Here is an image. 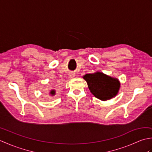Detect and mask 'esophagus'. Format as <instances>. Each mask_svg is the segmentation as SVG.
I'll return each mask as SVG.
<instances>
[{"label": "esophagus", "mask_w": 152, "mask_h": 152, "mask_svg": "<svg viewBox=\"0 0 152 152\" xmlns=\"http://www.w3.org/2000/svg\"><path fill=\"white\" fill-rule=\"evenodd\" d=\"M74 76H75V73H74V72H70L69 74V78H73V77H74Z\"/></svg>", "instance_id": "34e87169"}]
</instances>
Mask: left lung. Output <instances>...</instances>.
<instances>
[{
  "label": "left lung",
  "instance_id": "left-lung-1",
  "mask_svg": "<svg viewBox=\"0 0 152 152\" xmlns=\"http://www.w3.org/2000/svg\"><path fill=\"white\" fill-rule=\"evenodd\" d=\"M88 83V88L95 97L106 101L118 94L120 83L117 78H112L101 72L87 74L83 76Z\"/></svg>",
  "mask_w": 152,
  "mask_h": 152
}]
</instances>
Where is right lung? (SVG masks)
I'll list each match as a JSON object with an SVG mask.
<instances>
[{
	"instance_id": "right-lung-1",
	"label": "right lung",
	"mask_w": 152,
	"mask_h": 152,
	"mask_svg": "<svg viewBox=\"0 0 152 152\" xmlns=\"http://www.w3.org/2000/svg\"><path fill=\"white\" fill-rule=\"evenodd\" d=\"M55 94H56V91H55V90H51V91H50V95H54Z\"/></svg>"
}]
</instances>
